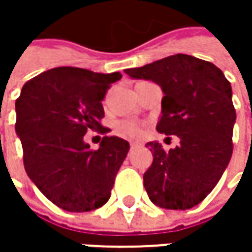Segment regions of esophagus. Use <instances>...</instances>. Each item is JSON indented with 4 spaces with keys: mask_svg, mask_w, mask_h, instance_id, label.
<instances>
[{
    "mask_svg": "<svg viewBox=\"0 0 252 252\" xmlns=\"http://www.w3.org/2000/svg\"><path fill=\"white\" fill-rule=\"evenodd\" d=\"M137 146H139L137 141H130V149H134V147H137Z\"/></svg>",
    "mask_w": 252,
    "mask_h": 252,
    "instance_id": "1",
    "label": "esophagus"
}]
</instances>
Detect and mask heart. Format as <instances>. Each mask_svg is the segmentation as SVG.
<instances>
[{
	"instance_id": "heart-1",
	"label": "heart",
	"mask_w": 252,
	"mask_h": 252,
	"mask_svg": "<svg viewBox=\"0 0 252 252\" xmlns=\"http://www.w3.org/2000/svg\"><path fill=\"white\" fill-rule=\"evenodd\" d=\"M118 129L122 133H125V134H137L139 133V127L136 126V125H133V123H129V122H121L119 125H118Z\"/></svg>"
}]
</instances>
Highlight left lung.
<instances>
[{
	"label": "left lung",
	"instance_id": "obj_1",
	"mask_svg": "<svg viewBox=\"0 0 252 252\" xmlns=\"http://www.w3.org/2000/svg\"><path fill=\"white\" fill-rule=\"evenodd\" d=\"M125 73L160 85L164 96L157 130L179 137L178 146L169 151L158 141L146 144L153 154V164L143 175L149 198L171 210L196 206L216 187L233 154L231 85L215 64L188 54Z\"/></svg>",
	"mask_w": 252,
	"mask_h": 252
}]
</instances>
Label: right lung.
I'll return each instance as SVG.
<instances>
[{
  "label": "right lung",
  "mask_w": 252,
  "mask_h": 252,
  "mask_svg": "<svg viewBox=\"0 0 252 252\" xmlns=\"http://www.w3.org/2000/svg\"><path fill=\"white\" fill-rule=\"evenodd\" d=\"M121 78V73L57 67L28 81L15 102V131L26 174L46 198L67 212L95 210L111 198L130 146L121 137L105 136L94 151L84 134L102 127V99Z\"/></svg>",
  "instance_id": "right-lung-1"
}]
</instances>
